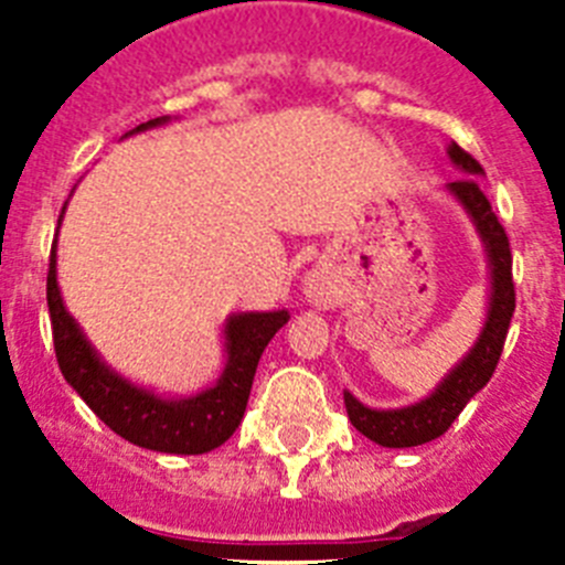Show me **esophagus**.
I'll return each mask as SVG.
<instances>
[{"label":"esophagus","mask_w":565,"mask_h":565,"mask_svg":"<svg viewBox=\"0 0 565 565\" xmlns=\"http://www.w3.org/2000/svg\"><path fill=\"white\" fill-rule=\"evenodd\" d=\"M302 291H306V297L311 299V302L322 306V302L331 297V279L322 271H308L306 279H302Z\"/></svg>","instance_id":"esophagus-1"}]
</instances>
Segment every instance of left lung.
Returning <instances> with one entry per match:
<instances>
[{
  "label": "left lung",
  "mask_w": 565,
  "mask_h": 565,
  "mask_svg": "<svg viewBox=\"0 0 565 565\" xmlns=\"http://www.w3.org/2000/svg\"><path fill=\"white\" fill-rule=\"evenodd\" d=\"M452 167L461 169L467 178L452 181L444 186V192L450 194L452 201L467 212V217L476 226L478 237H481L483 254H487L489 268V302L487 317H483V328L478 333L476 344L469 348L467 356L452 367L441 382L436 384V391L430 396L418 398L404 407H387V411H376L367 404L359 402L353 393L344 391V407H348V418L362 436L371 441L382 444V447H393V450H404V447H418L433 438L444 436L450 430V424L456 422L458 413L467 407V402L476 396L478 391L487 387V382L495 373V364L501 359L503 342H507L509 319L515 313V286H512V252H509V239L503 226L498 223L495 212L489 206L487 194L481 192L483 169L472 154L463 152L458 143L447 147Z\"/></svg>",
  "instance_id": "1"
}]
</instances>
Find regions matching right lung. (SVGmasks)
<instances>
[{
	"instance_id": "add662e5",
	"label": "right lung",
	"mask_w": 565,
	"mask_h": 565,
	"mask_svg": "<svg viewBox=\"0 0 565 565\" xmlns=\"http://www.w3.org/2000/svg\"><path fill=\"white\" fill-rule=\"evenodd\" d=\"M161 124H169V115L152 118L141 127L129 129L127 135L147 132ZM64 209L67 203L58 214V226H62ZM47 308L58 367L70 387L87 402L89 411L96 413L109 430L143 450L169 452V456H203L232 438L246 413L259 356L274 333L291 319L286 308L232 313L223 326L226 364H223L221 379L194 396H161L109 367L93 342L84 337L82 326L70 317L62 288H58L56 243L50 252Z\"/></svg>"
}]
</instances>
